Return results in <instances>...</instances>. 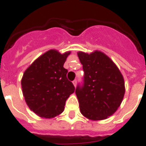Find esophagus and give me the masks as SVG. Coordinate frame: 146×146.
Returning a JSON list of instances; mask_svg holds the SVG:
<instances>
[{
    "instance_id": "1",
    "label": "esophagus",
    "mask_w": 146,
    "mask_h": 146,
    "mask_svg": "<svg viewBox=\"0 0 146 146\" xmlns=\"http://www.w3.org/2000/svg\"><path fill=\"white\" fill-rule=\"evenodd\" d=\"M73 85H74V87H76V84H77V81L76 80H74L73 82Z\"/></svg>"
}]
</instances>
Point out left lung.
I'll list each match as a JSON object with an SVG mask.
<instances>
[{"label":"left lung","instance_id":"1","mask_svg":"<svg viewBox=\"0 0 146 146\" xmlns=\"http://www.w3.org/2000/svg\"><path fill=\"white\" fill-rule=\"evenodd\" d=\"M84 72V85L76 89L81 113L92 120L108 118L117 111L125 94L120 70L100 50L77 53Z\"/></svg>","mask_w":146,"mask_h":146}]
</instances>
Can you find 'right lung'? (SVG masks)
Wrapping results in <instances>:
<instances>
[{
	"label": "right lung",
	"instance_id": "add662e5",
	"mask_svg": "<svg viewBox=\"0 0 146 146\" xmlns=\"http://www.w3.org/2000/svg\"><path fill=\"white\" fill-rule=\"evenodd\" d=\"M70 51L60 54L51 49L37 58L25 70L21 80L23 95L29 109L39 117L53 118L64 109L75 87L63 67Z\"/></svg>",
	"mask_w": 146,
	"mask_h": 146
}]
</instances>
